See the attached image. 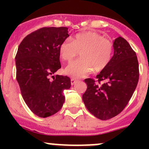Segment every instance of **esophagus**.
I'll list each match as a JSON object with an SVG mask.
<instances>
[{
    "mask_svg": "<svg viewBox=\"0 0 149 149\" xmlns=\"http://www.w3.org/2000/svg\"><path fill=\"white\" fill-rule=\"evenodd\" d=\"M76 79H70V83H71V85H73V84L76 83Z\"/></svg>",
    "mask_w": 149,
    "mask_h": 149,
    "instance_id": "esophagus-1",
    "label": "esophagus"
}]
</instances>
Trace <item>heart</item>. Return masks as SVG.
Instances as JSON below:
<instances>
[{"label": "heart", "instance_id": "heart-1", "mask_svg": "<svg viewBox=\"0 0 149 149\" xmlns=\"http://www.w3.org/2000/svg\"><path fill=\"white\" fill-rule=\"evenodd\" d=\"M58 49L61 58L67 62L73 61L80 52L81 59L65 69V74L74 79L84 77L92 70L102 71L110 63L114 53L112 42L94 31L79 33L71 41H63Z\"/></svg>", "mask_w": 149, "mask_h": 149}]
</instances>
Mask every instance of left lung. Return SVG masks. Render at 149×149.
<instances>
[{"label":"left lung","mask_w":149,"mask_h":149,"mask_svg":"<svg viewBox=\"0 0 149 149\" xmlns=\"http://www.w3.org/2000/svg\"><path fill=\"white\" fill-rule=\"evenodd\" d=\"M114 55L109 65L92 79L84 80L86 91L82 96L88 111L98 119L114 118L124 109L137 86L139 62L129 43L119 37L113 41ZM100 81L103 84L99 85Z\"/></svg>","instance_id":"obj_1"}]
</instances>
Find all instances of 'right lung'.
Segmentation results:
<instances>
[{"instance_id": "right-lung-1", "label": "right lung", "mask_w": 149, "mask_h": 149, "mask_svg": "<svg viewBox=\"0 0 149 149\" xmlns=\"http://www.w3.org/2000/svg\"><path fill=\"white\" fill-rule=\"evenodd\" d=\"M68 37L67 27H44L26 36L18 47L16 80L25 103L40 118L53 115L62 108L63 91L70 87L69 77L53 76L61 68L59 46Z\"/></svg>"}]
</instances>
